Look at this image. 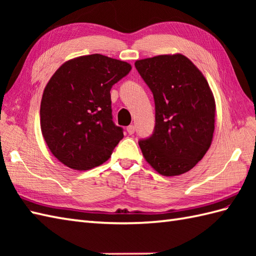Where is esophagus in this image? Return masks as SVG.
Segmentation results:
<instances>
[{
    "instance_id": "obj_1",
    "label": "esophagus",
    "mask_w": 256,
    "mask_h": 256,
    "mask_svg": "<svg viewBox=\"0 0 256 256\" xmlns=\"http://www.w3.org/2000/svg\"><path fill=\"white\" fill-rule=\"evenodd\" d=\"M126 131H128V133L130 135L134 134V132H135V126H134V125H128V126L126 128Z\"/></svg>"
}]
</instances>
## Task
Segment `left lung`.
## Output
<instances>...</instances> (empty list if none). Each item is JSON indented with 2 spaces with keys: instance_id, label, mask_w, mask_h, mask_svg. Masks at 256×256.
Listing matches in <instances>:
<instances>
[{
  "instance_id": "left-lung-1",
  "label": "left lung",
  "mask_w": 256,
  "mask_h": 256,
  "mask_svg": "<svg viewBox=\"0 0 256 256\" xmlns=\"http://www.w3.org/2000/svg\"><path fill=\"white\" fill-rule=\"evenodd\" d=\"M135 68L155 102V128L138 145L148 164L164 176H177L196 166L209 150L216 106L199 69L180 54L146 58Z\"/></svg>"
}]
</instances>
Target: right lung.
Instances as JSON below:
<instances>
[{
	"instance_id": "obj_1",
	"label": "right lung",
	"mask_w": 256,
	"mask_h": 256,
	"mask_svg": "<svg viewBox=\"0 0 256 256\" xmlns=\"http://www.w3.org/2000/svg\"><path fill=\"white\" fill-rule=\"evenodd\" d=\"M131 64L94 54L64 62L54 74L40 103V128L50 152L72 170H88L108 160L123 138L113 122V84Z\"/></svg>"
}]
</instances>
